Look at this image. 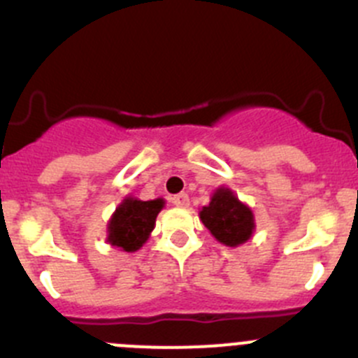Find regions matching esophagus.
Returning <instances> with one entry per match:
<instances>
[{
    "instance_id": "1",
    "label": "esophagus",
    "mask_w": 358,
    "mask_h": 358,
    "mask_svg": "<svg viewBox=\"0 0 358 358\" xmlns=\"http://www.w3.org/2000/svg\"><path fill=\"white\" fill-rule=\"evenodd\" d=\"M171 203L178 208H187L189 206L190 201H189V196H187L185 192H182V194H176V196H173Z\"/></svg>"
}]
</instances>
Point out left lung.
<instances>
[{
    "label": "left lung",
    "instance_id": "1",
    "mask_svg": "<svg viewBox=\"0 0 358 358\" xmlns=\"http://www.w3.org/2000/svg\"><path fill=\"white\" fill-rule=\"evenodd\" d=\"M199 218L218 243L231 248L248 241L255 231L252 208L241 203L229 187L215 190L210 204L199 211Z\"/></svg>",
    "mask_w": 358,
    "mask_h": 358
}]
</instances>
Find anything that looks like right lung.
Returning <instances> with one entry per match:
<instances>
[{"label": "right lung", "instance_id": "add662e5", "mask_svg": "<svg viewBox=\"0 0 358 358\" xmlns=\"http://www.w3.org/2000/svg\"><path fill=\"white\" fill-rule=\"evenodd\" d=\"M164 208V199L140 201L133 196L124 197L108 220L106 241L124 252H136L150 238L155 218Z\"/></svg>", "mask_w": 358, "mask_h": 358}]
</instances>
